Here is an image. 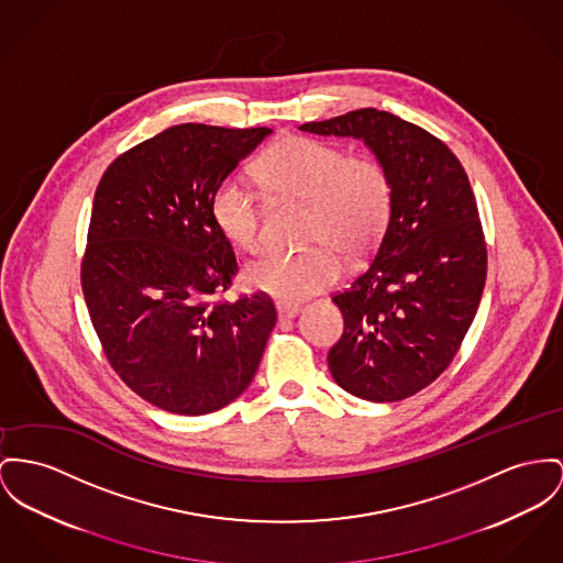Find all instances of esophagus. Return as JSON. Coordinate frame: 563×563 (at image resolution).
<instances>
[{"instance_id": "obj_1", "label": "esophagus", "mask_w": 563, "mask_h": 563, "mask_svg": "<svg viewBox=\"0 0 563 563\" xmlns=\"http://www.w3.org/2000/svg\"><path fill=\"white\" fill-rule=\"evenodd\" d=\"M297 313H299V305L297 302H284V300L277 302V316H279L282 322L295 318Z\"/></svg>"}]
</instances>
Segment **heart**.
I'll list each match as a JSON object with an SVG mask.
<instances>
[{
    "instance_id": "b5f03b06",
    "label": "heart",
    "mask_w": 563,
    "mask_h": 563,
    "mask_svg": "<svg viewBox=\"0 0 563 563\" xmlns=\"http://www.w3.org/2000/svg\"><path fill=\"white\" fill-rule=\"evenodd\" d=\"M258 173L273 198L307 205L305 241L318 245L266 252L252 261L243 275L252 290L307 299L338 282L332 249L361 261L382 241L393 211V179L374 155H350L327 141L288 136L264 153ZM211 218L234 247L254 252L261 245L263 196L241 173L225 175L213 189Z\"/></svg>"
}]
</instances>
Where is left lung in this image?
Instances as JSON below:
<instances>
[{"label": "left lung", "instance_id": "left-lung-1", "mask_svg": "<svg viewBox=\"0 0 563 563\" xmlns=\"http://www.w3.org/2000/svg\"><path fill=\"white\" fill-rule=\"evenodd\" d=\"M300 130L363 139L390 173V220L369 266L333 297L343 335L327 361L361 399H408L444 374L485 290L487 243L470 179L440 139L386 111L358 109Z\"/></svg>", "mask_w": 563, "mask_h": 563}]
</instances>
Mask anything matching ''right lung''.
<instances>
[{"mask_svg": "<svg viewBox=\"0 0 563 563\" xmlns=\"http://www.w3.org/2000/svg\"><path fill=\"white\" fill-rule=\"evenodd\" d=\"M268 134L173 125L121 153L96 189L80 263L89 318L117 375L164 412L200 416L234 401L277 322L264 292L213 299L239 264L211 196Z\"/></svg>", "mask_w": 563, "mask_h": 563, "instance_id": "right-lung-1", "label": "right lung"}]
</instances>
